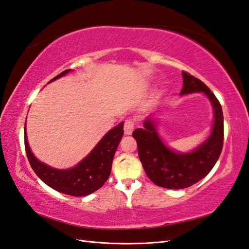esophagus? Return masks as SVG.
Masks as SVG:
<instances>
[{
	"label": "esophagus",
	"mask_w": 249,
	"mask_h": 249,
	"mask_svg": "<svg viewBox=\"0 0 249 249\" xmlns=\"http://www.w3.org/2000/svg\"><path fill=\"white\" fill-rule=\"evenodd\" d=\"M133 129H135V123H133V121L126 120L125 123H124V132H125V135H127V136L131 135Z\"/></svg>",
	"instance_id": "34e87169"
}]
</instances>
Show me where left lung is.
<instances>
[{
  "label": "left lung",
  "mask_w": 249,
  "mask_h": 249,
  "mask_svg": "<svg viewBox=\"0 0 249 249\" xmlns=\"http://www.w3.org/2000/svg\"><path fill=\"white\" fill-rule=\"evenodd\" d=\"M181 95L202 92L213 108V124L205 141L188 152H180L164 143L157 131V118L148 116L143 128H137L132 136L138 143V154L143 168L156 185L168 189H182L205 178L218 161L223 147L224 124L222 107L218 99L202 81L182 71Z\"/></svg>",
  "instance_id": "1"
}]
</instances>
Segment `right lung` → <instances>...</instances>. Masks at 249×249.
Returning a JSON list of instances; mask_svg holds the SVG:
<instances>
[{
  "mask_svg": "<svg viewBox=\"0 0 249 249\" xmlns=\"http://www.w3.org/2000/svg\"><path fill=\"white\" fill-rule=\"evenodd\" d=\"M70 71H71V69H67L65 71L61 72L54 76L53 80H50L48 84ZM123 125L124 122H121L108 131L100 140V142L94 146L93 149L74 167L58 169L37 160L33 154L28 144L26 121H25V149H26L30 166L44 183L53 189L59 191V193L73 196L90 195L103 186L110 175L113 156L116 154L121 139L124 135Z\"/></svg>",
  "mask_w": 249,
  "mask_h": 249,
  "instance_id": "right-lung-1",
  "label": "right lung"
}]
</instances>
